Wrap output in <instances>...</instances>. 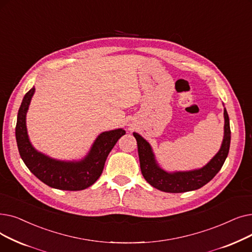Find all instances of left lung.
<instances>
[{"instance_id": "1", "label": "left lung", "mask_w": 252, "mask_h": 252, "mask_svg": "<svg viewBox=\"0 0 252 252\" xmlns=\"http://www.w3.org/2000/svg\"><path fill=\"white\" fill-rule=\"evenodd\" d=\"M223 115L224 136L220 152L214 156L213 159L206 166L199 170L174 173H168L162 170L157 163H156L149 142L143 139L139 134L133 133L137 141L141 173L146 181L154 188L163 191H167V193H184V191L194 190L209 183L221 169L230 150V120L225 109L223 111Z\"/></svg>"}]
</instances>
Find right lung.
Here are the masks:
<instances>
[{
	"label": "right lung",
	"instance_id": "right-lung-1",
	"mask_svg": "<svg viewBox=\"0 0 252 252\" xmlns=\"http://www.w3.org/2000/svg\"><path fill=\"white\" fill-rule=\"evenodd\" d=\"M33 92L34 87L25 95L17 115L15 135L22 161L35 177L51 188L64 190L89 188L101 175L107 156L119 138L125 134V130L117 129L101 133L87 157L80 162H62L48 158L32 148L28 137L26 115Z\"/></svg>",
	"mask_w": 252,
	"mask_h": 252
}]
</instances>
